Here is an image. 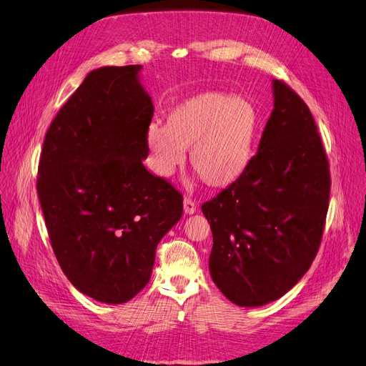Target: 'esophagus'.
I'll list each match as a JSON object with an SVG mask.
<instances>
[{
  "label": "esophagus",
  "instance_id": "esophagus-1",
  "mask_svg": "<svg viewBox=\"0 0 366 366\" xmlns=\"http://www.w3.org/2000/svg\"><path fill=\"white\" fill-rule=\"evenodd\" d=\"M183 207H184V214H189L191 215V214L197 212V203L189 197H184Z\"/></svg>",
  "mask_w": 366,
  "mask_h": 366
}]
</instances>
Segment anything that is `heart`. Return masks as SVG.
<instances>
[{"label":"heart","instance_id":"heart-1","mask_svg":"<svg viewBox=\"0 0 366 366\" xmlns=\"http://www.w3.org/2000/svg\"><path fill=\"white\" fill-rule=\"evenodd\" d=\"M258 131V114L246 99L203 93L177 107L169 124L151 122L147 129L149 164L171 177L191 149V163L209 184L234 183L246 169Z\"/></svg>","mask_w":366,"mask_h":366}]
</instances>
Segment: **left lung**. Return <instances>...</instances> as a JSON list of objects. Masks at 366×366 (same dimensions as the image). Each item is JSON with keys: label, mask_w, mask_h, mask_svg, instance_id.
Segmentation results:
<instances>
[{"label": "left lung", "mask_w": 366, "mask_h": 366, "mask_svg": "<svg viewBox=\"0 0 366 366\" xmlns=\"http://www.w3.org/2000/svg\"><path fill=\"white\" fill-rule=\"evenodd\" d=\"M274 108L246 169L202 210L214 237L209 270L239 307L276 301L308 272L322 241L330 164L312 112L273 81Z\"/></svg>", "instance_id": "left-lung-1"}]
</instances>
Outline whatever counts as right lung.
I'll return each mask as SVG.
<instances>
[{"label":"right lung","instance_id":"right-lung-1","mask_svg":"<svg viewBox=\"0 0 366 366\" xmlns=\"http://www.w3.org/2000/svg\"><path fill=\"white\" fill-rule=\"evenodd\" d=\"M142 65L93 70L51 120L36 189L62 272L99 302L124 304L151 278L156 249L183 214V195L151 174V97Z\"/></svg>","mask_w":366,"mask_h":366}]
</instances>
